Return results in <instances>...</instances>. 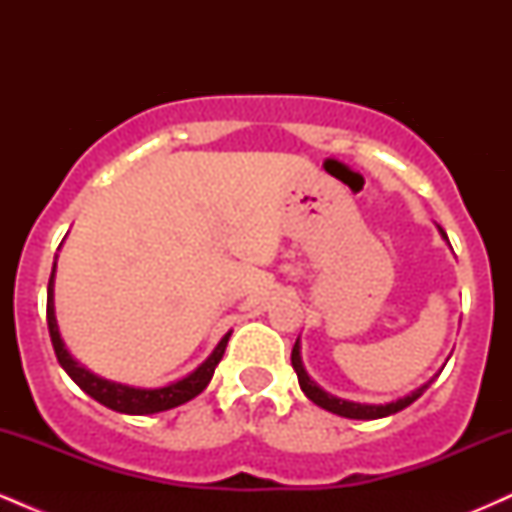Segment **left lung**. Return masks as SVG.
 I'll return each instance as SVG.
<instances>
[{
  "label": "left lung",
  "mask_w": 512,
  "mask_h": 512,
  "mask_svg": "<svg viewBox=\"0 0 512 512\" xmlns=\"http://www.w3.org/2000/svg\"><path fill=\"white\" fill-rule=\"evenodd\" d=\"M438 231H440V236H443L445 243H448V236H445L443 228L438 226ZM291 366H293V370H296V375H298V385H301V390L305 392V397H308L310 402H315L317 407L332 411V414L344 416V419H361V421L385 419V416L397 414V411L407 409L411 402H416V399L424 395V392L428 390V385H431L433 380H436V375H438L436 373L431 380H428V383H424L421 387H416V390H411L409 395L392 399V402H385V404H361V402H349V399L330 395V392L322 390V387L317 385L313 378H310L308 370H305V366H303V358H301V339H296V344H293Z\"/></svg>",
  "instance_id": "8db88e82"
}]
</instances>
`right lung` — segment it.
<instances>
[{"label": "right lung", "mask_w": 512, "mask_h": 512, "mask_svg": "<svg viewBox=\"0 0 512 512\" xmlns=\"http://www.w3.org/2000/svg\"><path fill=\"white\" fill-rule=\"evenodd\" d=\"M55 269L57 260L52 264L50 284H48V330L52 346H55V354L60 366L67 370L69 378L74 380L88 397H93L96 402H101L103 407L120 411V414H132V416H146V414H158V411H168L173 407L195 399L204 387L209 385L211 375H214L216 366H219L223 351H226L228 337L231 332H226L221 337V342L214 346V351L204 358L199 366L187 373L185 378L173 380V383L161 385V387H134V385H122L113 383V380H105L101 375L91 373L86 366H81L76 358L69 354V349L64 346V339L60 334V325H57L55 317Z\"/></svg>", "instance_id": "add662e5"}]
</instances>
